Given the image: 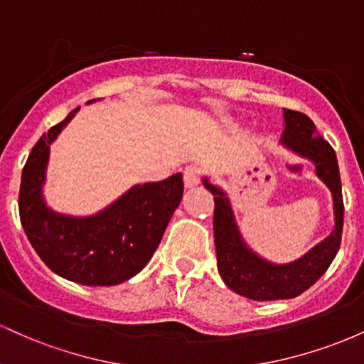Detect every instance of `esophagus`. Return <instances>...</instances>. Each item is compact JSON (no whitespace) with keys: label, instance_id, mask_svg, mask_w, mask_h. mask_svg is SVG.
I'll list each match as a JSON object with an SVG mask.
<instances>
[{"label":"esophagus","instance_id":"34e87169","mask_svg":"<svg viewBox=\"0 0 364 364\" xmlns=\"http://www.w3.org/2000/svg\"><path fill=\"white\" fill-rule=\"evenodd\" d=\"M202 174H203L202 169H200L196 164L186 166L185 171H183V181H185V186L191 188L198 185L200 179H202Z\"/></svg>","mask_w":364,"mask_h":364}]
</instances>
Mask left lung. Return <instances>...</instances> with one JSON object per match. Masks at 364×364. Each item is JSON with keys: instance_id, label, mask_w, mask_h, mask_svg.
<instances>
[{"instance_id": "obj_1", "label": "left lung", "mask_w": 364, "mask_h": 364, "mask_svg": "<svg viewBox=\"0 0 364 364\" xmlns=\"http://www.w3.org/2000/svg\"><path fill=\"white\" fill-rule=\"evenodd\" d=\"M286 129L282 144L299 156L310 159L316 168V176L332 191L336 229L327 240L304 255L298 262L275 265L253 253L245 245L237 231L235 215L224 191L203 179V185L214 195V237L217 269L229 289L255 301L291 299L315 284L336 258L341 246L344 225L341 174L332 145L321 139L313 121L299 111L284 109Z\"/></svg>"}]
</instances>
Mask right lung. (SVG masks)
I'll return each instance as SVG.
<instances>
[{
	"label": "right lung",
	"mask_w": 364,
	"mask_h": 364,
	"mask_svg": "<svg viewBox=\"0 0 364 364\" xmlns=\"http://www.w3.org/2000/svg\"><path fill=\"white\" fill-rule=\"evenodd\" d=\"M78 109L32 147L20 183V220L41 260L54 274L83 286H114L139 274L152 258L181 202L183 176L173 174L164 181L133 186L118 202L92 217L53 212L41 193L49 145Z\"/></svg>",
	"instance_id": "1"
}]
</instances>
